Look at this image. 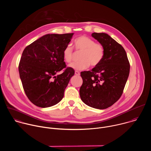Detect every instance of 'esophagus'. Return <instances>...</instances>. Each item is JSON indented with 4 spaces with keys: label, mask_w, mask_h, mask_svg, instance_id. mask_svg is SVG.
Instances as JSON below:
<instances>
[{
    "label": "esophagus",
    "mask_w": 151,
    "mask_h": 151,
    "mask_svg": "<svg viewBox=\"0 0 151 151\" xmlns=\"http://www.w3.org/2000/svg\"><path fill=\"white\" fill-rule=\"evenodd\" d=\"M75 74L76 76H79V75H80V72H78V71H77V70H76V71L75 72Z\"/></svg>",
    "instance_id": "obj_1"
}]
</instances>
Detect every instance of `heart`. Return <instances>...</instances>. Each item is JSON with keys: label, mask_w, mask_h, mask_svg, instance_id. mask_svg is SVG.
<instances>
[{"label": "heart", "mask_w": 151, "mask_h": 151, "mask_svg": "<svg viewBox=\"0 0 151 151\" xmlns=\"http://www.w3.org/2000/svg\"><path fill=\"white\" fill-rule=\"evenodd\" d=\"M74 46L76 51L81 52L78 62L74 63L70 67L75 70H83L87 69L90 65L93 67L99 66L103 60L104 56V48L100 43L95 41L89 37L81 36L74 41ZM64 60L68 63H70L73 60L74 54L73 48L66 46L63 51Z\"/></svg>", "instance_id": "heart-1"}]
</instances>
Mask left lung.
Segmentation results:
<instances>
[{
    "instance_id": "obj_1",
    "label": "left lung",
    "mask_w": 151,
    "mask_h": 151,
    "mask_svg": "<svg viewBox=\"0 0 151 151\" xmlns=\"http://www.w3.org/2000/svg\"><path fill=\"white\" fill-rule=\"evenodd\" d=\"M91 36L104 47V56L91 71L81 72L83 83L79 94L87 105L104 109L122 96L130 65L124 48L110 36L104 33H93Z\"/></svg>"
}]
</instances>
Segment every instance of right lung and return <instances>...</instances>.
<instances>
[{"label": "right lung", "instance_id": "obj_1", "mask_svg": "<svg viewBox=\"0 0 151 151\" xmlns=\"http://www.w3.org/2000/svg\"><path fill=\"white\" fill-rule=\"evenodd\" d=\"M73 33L48 34L24 50L18 70L24 92L29 100L40 107L60 102L75 70L66 67L63 51ZM61 74L55 75L60 71Z\"/></svg>", "mask_w": 151, "mask_h": 151}]
</instances>
